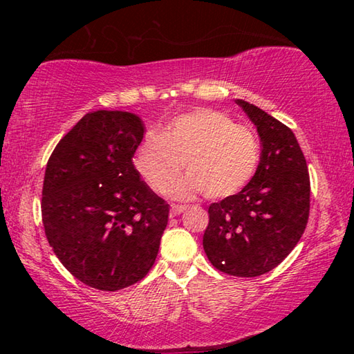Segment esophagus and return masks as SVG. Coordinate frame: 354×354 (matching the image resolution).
<instances>
[{
    "instance_id": "esophagus-1",
    "label": "esophagus",
    "mask_w": 354,
    "mask_h": 354,
    "mask_svg": "<svg viewBox=\"0 0 354 354\" xmlns=\"http://www.w3.org/2000/svg\"><path fill=\"white\" fill-rule=\"evenodd\" d=\"M185 209H187V206H185V205H171V212L175 215L183 214Z\"/></svg>"
}]
</instances>
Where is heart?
I'll use <instances>...</instances> for the list:
<instances>
[{"label":"heart","mask_w":354,"mask_h":354,"mask_svg":"<svg viewBox=\"0 0 354 354\" xmlns=\"http://www.w3.org/2000/svg\"><path fill=\"white\" fill-rule=\"evenodd\" d=\"M261 145L253 129L225 112L196 109L173 118L137 148L134 165L158 194H167L184 163L188 175L173 186L175 198L205 194L221 200L241 192L259 165Z\"/></svg>","instance_id":"obj_1"}]
</instances>
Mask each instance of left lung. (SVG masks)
I'll return each mask as SVG.
<instances>
[{
  "instance_id": "8db88e82",
  "label": "left lung",
  "mask_w": 354,
  "mask_h": 354,
  "mask_svg": "<svg viewBox=\"0 0 354 354\" xmlns=\"http://www.w3.org/2000/svg\"><path fill=\"white\" fill-rule=\"evenodd\" d=\"M261 137V160L236 195L209 206L203 248L217 270L254 278L278 267L306 230L310 183L295 134L248 101L236 100Z\"/></svg>"
}]
</instances>
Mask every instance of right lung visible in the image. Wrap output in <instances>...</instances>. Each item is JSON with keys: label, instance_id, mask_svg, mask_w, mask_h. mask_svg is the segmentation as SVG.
Wrapping results in <instances>:
<instances>
[{"label": "right lung", "instance_id": "obj_1", "mask_svg": "<svg viewBox=\"0 0 354 354\" xmlns=\"http://www.w3.org/2000/svg\"><path fill=\"white\" fill-rule=\"evenodd\" d=\"M143 133L136 113L88 112L48 159L46 239L62 266L93 289L115 292L145 278L169 221V205L133 164Z\"/></svg>", "mask_w": 354, "mask_h": 354}]
</instances>
